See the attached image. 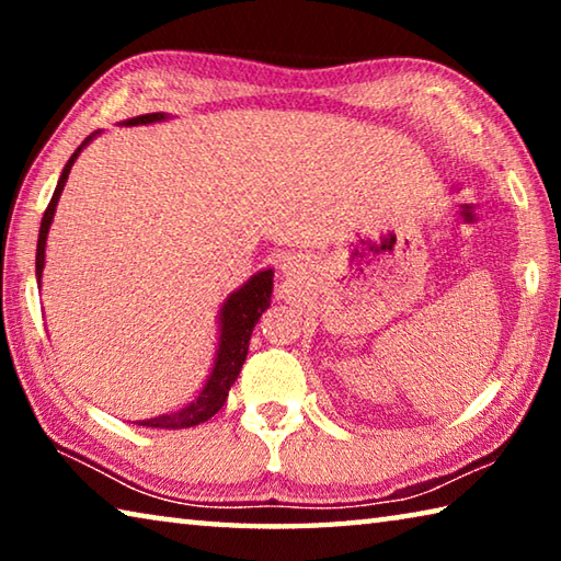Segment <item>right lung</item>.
<instances>
[{"label": "right lung", "mask_w": 561, "mask_h": 561, "mask_svg": "<svg viewBox=\"0 0 561 561\" xmlns=\"http://www.w3.org/2000/svg\"><path fill=\"white\" fill-rule=\"evenodd\" d=\"M165 113H146V116H136L128 118L126 126H146V123H156L163 121ZM93 136H89L83 144L76 148V153L69 158L64 173L59 178V185L54 190V197L49 207L44 210L42 217V227H39V242H36V279L42 284V272H44V252H46V234H49V227L54 220V210L56 203H59V195L69 180L73 160L79 158L81 148L89 144ZM272 270H264L260 274L244 284V287L237 289L234 294L227 297L220 309V346H217V358L213 366V374L207 378L205 388L201 396L195 398L193 403H187L185 408H180L175 413H165L158 417H148V421H138V425H146V428H168V431H178V428H190V425L205 423L207 417H213L227 401V393H230V386L237 381V376L242 371V364L247 358V348H250V336L252 329L257 327L260 317L267 311L270 307V297H272Z\"/></svg>", "instance_id": "1"}]
</instances>
